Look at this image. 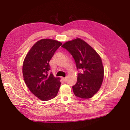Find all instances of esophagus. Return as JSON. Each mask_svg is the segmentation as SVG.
I'll return each mask as SVG.
<instances>
[{
    "mask_svg": "<svg viewBox=\"0 0 130 130\" xmlns=\"http://www.w3.org/2000/svg\"><path fill=\"white\" fill-rule=\"evenodd\" d=\"M62 79L63 80V81H64L65 82H67V78H62Z\"/></svg>",
    "mask_w": 130,
    "mask_h": 130,
    "instance_id": "esophagus-1",
    "label": "esophagus"
}]
</instances>
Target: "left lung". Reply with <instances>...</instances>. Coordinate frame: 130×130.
<instances>
[{"label": "left lung", "mask_w": 130, "mask_h": 130, "mask_svg": "<svg viewBox=\"0 0 130 130\" xmlns=\"http://www.w3.org/2000/svg\"><path fill=\"white\" fill-rule=\"evenodd\" d=\"M62 47L72 55L76 63L77 82L73 86L74 94L88 99L97 93L104 77V68L100 56L89 45L80 38L66 42Z\"/></svg>", "instance_id": "1"}]
</instances>
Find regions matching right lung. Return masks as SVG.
Wrapping results in <instances>:
<instances>
[{
	"mask_svg": "<svg viewBox=\"0 0 130 130\" xmlns=\"http://www.w3.org/2000/svg\"><path fill=\"white\" fill-rule=\"evenodd\" d=\"M62 43L52 39H42L35 43L23 61L24 82L29 90L38 99L50 100L57 94L61 83L59 78L48 74L49 62Z\"/></svg>",
	"mask_w": 130,
	"mask_h": 130,
	"instance_id": "obj_1",
	"label": "right lung"
}]
</instances>
